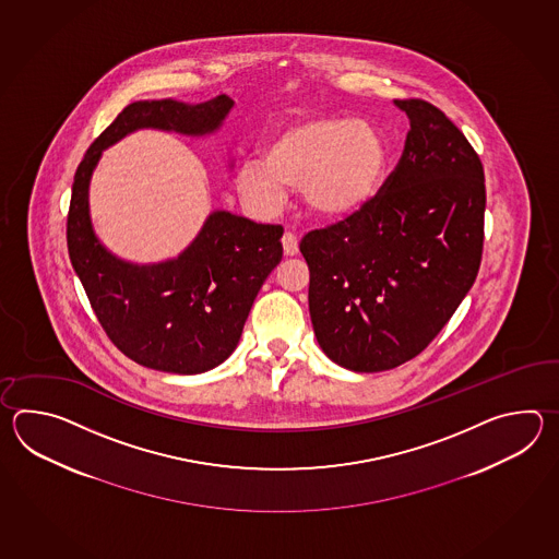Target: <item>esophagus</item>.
<instances>
[{
    "label": "esophagus",
    "mask_w": 559,
    "mask_h": 559,
    "mask_svg": "<svg viewBox=\"0 0 559 559\" xmlns=\"http://www.w3.org/2000/svg\"><path fill=\"white\" fill-rule=\"evenodd\" d=\"M282 246H284L285 255H289V258H294V255H297V251H299V241H297L294 234H284Z\"/></svg>",
    "instance_id": "1"
}]
</instances>
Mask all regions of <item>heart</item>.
I'll use <instances>...</instances> for the list:
<instances>
[{"mask_svg":"<svg viewBox=\"0 0 559 559\" xmlns=\"http://www.w3.org/2000/svg\"><path fill=\"white\" fill-rule=\"evenodd\" d=\"M388 166L390 150L378 126L352 116L309 114L275 128L262 162L239 164L236 188L262 214L280 212L285 188H292L313 217L344 222L378 200Z\"/></svg>","mask_w":559,"mask_h":559,"instance_id":"heart-1","label":"heart"}]
</instances>
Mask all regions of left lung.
<instances>
[{"mask_svg": "<svg viewBox=\"0 0 559 559\" xmlns=\"http://www.w3.org/2000/svg\"><path fill=\"white\" fill-rule=\"evenodd\" d=\"M404 154L361 214L311 231L309 316L323 354L359 373L421 354L475 282L484 248V167L464 133L424 99Z\"/></svg>", "mask_w": 559, "mask_h": 559, "instance_id": "8db88e82", "label": "left lung"}]
</instances>
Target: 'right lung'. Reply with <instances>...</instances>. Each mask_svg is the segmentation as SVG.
<instances>
[{"mask_svg": "<svg viewBox=\"0 0 559 559\" xmlns=\"http://www.w3.org/2000/svg\"><path fill=\"white\" fill-rule=\"evenodd\" d=\"M234 104L226 94L202 104L171 97L133 102L90 145L73 176L68 214L73 270L109 340L145 368L195 376L224 364L238 347L263 282L282 262L284 229L217 210L178 258L128 262L95 234L90 181L104 150L133 131L212 135Z\"/></svg>", "mask_w": 559, "mask_h": 559, "instance_id": "add662e5", "label": "right lung"}]
</instances>
